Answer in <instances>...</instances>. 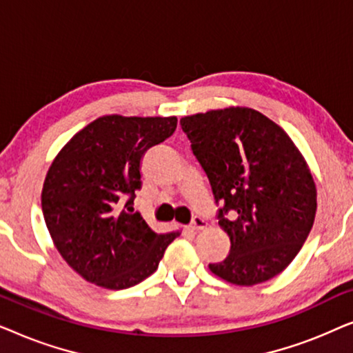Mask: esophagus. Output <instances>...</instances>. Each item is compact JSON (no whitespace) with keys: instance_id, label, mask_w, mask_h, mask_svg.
Instances as JSON below:
<instances>
[{"instance_id":"obj_1","label":"esophagus","mask_w":353,"mask_h":353,"mask_svg":"<svg viewBox=\"0 0 353 353\" xmlns=\"http://www.w3.org/2000/svg\"><path fill=\"white\" fill-rule=\"evenodd\" d=\"M205 226H207V221L202 219V216H194V219H192V221H191L190 228L192 231H199V230H204Z\"/></svg>"}]
</instances>
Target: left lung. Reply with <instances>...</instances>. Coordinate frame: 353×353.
<instances>
[{
    "mask_svg": "<svg viewBox=\"0 0 353 353\" xmlns=\"http://www.w3.org/2000/svg\"><path fill=\"white\" fill-rule=\"evenodd\" d=\"M209 178L230 254L210 272L254 286L283 272L299 254L316 214V188L305 159L284 130L249 108L180 120Z\"/></svg>",
    "mask_w": 353,
    "mask_h": 353,
    "instance_id": "left-lung-1",
    "label": "left lung"
}]
</instances>
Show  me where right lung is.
I'll use <instances>...</instances> for the list:
<instances>
[{"label":"right lung","instance_id":"right-lung-1","mask_svg":"<svg viewBox=\"0 0 353 353\" xmlns=\"http://www.w3.org/2000/svg\"><path fill=\"white\" fill-rule=\"evenodd\" d=\"M176 117L104 115L80 130L52 161L41 209L62 259L86 281L127 289L156 272L180 231L159 234L133 210L149 148L172 137ZM125 205H123V202Z\"/></svg>","mask_w":353,"mask_h":353}]
</instances>
